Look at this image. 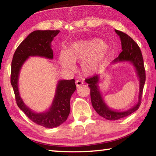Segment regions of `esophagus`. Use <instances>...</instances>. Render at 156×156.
I'll return each instance as SVG.
<instances>
[{
    "mask_svg": "<svg viewBox=\"0 0 156 156\" xmlns=\"http://www.w3.org/2000/svg\"><path fill=\"white\" fill-rule=\"evenodd\" d=\"M83 84V81H81L80 80H76V86H77V87L80 86Z\"/></svg>",
    "mask_w": 156,
    "mask_h": 156,
    "instance_id": "obj_1",
    "label": "esophagus"
}]
</instances>
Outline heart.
Segmentation results:
<instances>
[{
	"mask_svg": "<svg viewBox=\"0 0 156 156\" xmlns=\"http://www.w3.org/2000/svg\"><path fill=\"white\" fill-rule=\"evenodd\" d=\"M107 44L100 38H90L74 42L58 56L60 65L66 69H75L74 62H81L82 71L87 75L94 74L103 68L109 58Z\"/></svg>",
	"mask_w": 156,
	"mask_h": 156,
	"instance_id": "obj_1",
	"label": "heart"
}]
</instances>
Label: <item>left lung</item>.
I'll list each match as a JSON object with an SVG mask.
<instances>
[{"instance_id": "left-lung-1", "label": "left lung", "mask_w": 156, "mask_h": 156, "mask_svg": "<svg viewBox=\"0 0 156 156\" xmlns=\"http://www.w3.org/2000/svg\"><path fill=\"white\" fill-rule=\"evenodd\" d=\"M115 31L120 36L122 51L119 54L118 57L113 60V63L118 62H129L131 63L135 67L137 75L139 78L140 89L138 100L136 105H134L130 109L126 110L125 112H118L116 110H113L108 107L102 98L98 86L100 76L98 75H95L91 78L86 79L85 82L89 84L88 86L90 88L92 106L96 110L97 113H98L100 116L103 117L105 119L109 120L121 119V118L126 117L138 109L140 105L141 104L142 91H143L145 80H146L144 60L139 46L127 34L116 30H115Z\"/></svg>"}]
</instances>
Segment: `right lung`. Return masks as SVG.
Returning <instances> with one entry per match:
<instances>
[{
  "label": "right lung",
  "mask_w": 156,
  "mask_h": 156,
  "mask_svg": "<svg viewBox=\"0 0 156 156\" xmlns=\"http://www.w3.org/2000/svg\"><path fill=\"white\" fill-rule=\"evenodd\" d=\"M59 30H36L21 43L13 56L11 67V84L18 107L30 119L45 128H54L67 119L70 112V98L76 89L74 79L59 80L51 106L45 112L36 113L23 101L18 90V77L23 65L30 56H41L53 59L51 41Z\"/></svg>",
  "instance_id": "1"
}]
</instances>
